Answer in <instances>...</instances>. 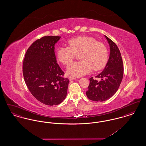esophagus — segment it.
<instances>
[{
  "label": "esophagus",
  "instance_id": "34e87169",
  "mask_svg": "<svg viewBox=\"0 0 146 146\" xmlns=\"http://www.w3.org/2000/svg\"><path fill=\"white\" fill-rule=\"evenodd\" d=\"M68 79H69V80H70V81H71V80H73L76 79V78H75L74 77H73V76H69Z\"/></svg>",
  "mask_w": 146,
  "mask_h": 146
}]
</instances>
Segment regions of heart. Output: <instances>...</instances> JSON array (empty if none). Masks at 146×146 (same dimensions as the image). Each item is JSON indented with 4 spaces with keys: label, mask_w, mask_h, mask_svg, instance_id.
<instances>
[{
    "label": "heart",
    "mask_w": 146,
    "mask_h": 146,
    "mask_svg": "<svg viewBox=\"0 0 146 146\" xmlns=\"http://www.w3.org/2000/svg\"><path fill=\"white\" fill-rule=\"evenodd\" d=\"M69 46H61L57 51L58 60L68 65L79 55V61L72 63L67 68L71 76H83L90 72L102 69L108 60V51L102 42L89 36H79L70 39Z\"/></svg>",
    "instance_id": "heart-1"
}]
</instances>
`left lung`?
<instances>
[{"instance_id": "1", "label": "left lung", "mask_w": 146, "mask_h": 146, "mask_svg": "<svg viewBox=\"0 0 146 146\" xmlns=\"http://www.w3.org/2000/svg\"><path fill=\"white\" fill-rule=\"evenodd\" d=\"M110 46V55L104 70L96 78L98 82L91 77L88 90L86 92L88 98L94 101H104L112 97L117 91L123 79L124 67L121 56L118 46L111 39L105 35Z\"/></svg>"}]
</instances>
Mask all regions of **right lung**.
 <instances>
[{"label":"right lung","mask_w":146,"mask_h":146,"mask_svg":"<svg viewBox=\"0 0 146 146\" xmlns=\"http://www.w3.org/2000/svg\"><path fill=\"white\" fill-rule=\"evenodd\" d=\"M59 36H44L29 46L23 59L24 80L32 95L43 104H61L66 97L70 80L57 63L55 44Z\"/></svg>","instance_id":"obj_1"}]
</instances>
